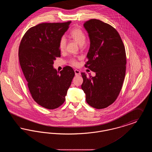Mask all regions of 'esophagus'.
<instances>
[{
    "mask_svg": "<svg viewBox=\"0 0 152 152\" xmlns=\"http://www.w3.org/2000/svg\"><path fill=\"white\" fill-rule=\"evenodd\" d=\"M74 71H75V75H76V76H80V75H81L80 72L79 70H77V69H75Z\"/></svg>",
    "mask_w": 152,
    "mask_h": 152,
    "instance_id": "esophagus-1",
    "label": "esophagus"
}]
</instances>
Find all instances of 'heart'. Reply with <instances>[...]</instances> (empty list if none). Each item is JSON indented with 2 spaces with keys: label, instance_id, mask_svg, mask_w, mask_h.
I'll list each match as a JSON object with an SVG mask.
<instances>
[{
  "label": "heart",
  "instance_id": "heart-1",
  "mask_svg": "<svg viewBox=\"0 0 152 152\" xmlns=\"http://www.w3.org/2000/svg\"><path fill=\"white\" fill-rule=\"evenodd\" d=\"M70 35L73 39L79 44L80 45L82 46L86 43V36L84 32L81 29L79 28H75L71 32ZM66 43V40L65 36H63L61 37L59 41V49L60 50V51H63L65 50ZM71 63L73 65L77 64V61L75 59H72L71 60Z\"/></svg>",
  "mask_w": 152,
  "mask_h": 152
}]
</instances>
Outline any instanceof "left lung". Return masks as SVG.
<instances>
[{
    "label": "left lung",
    "mask_w": 152,
    "mask_h": 152,
    "mask_svg": "<svg viewBox=\"0 0 152 152\" xmlns=\"http://www.w3.org/2000/svg\"><path fill=\"white\" fill-rule=\"evenodd\" d=\"M90 40L86 66L96 73L87 77L81 73V88L87 103L102 109L114 102L123 86L126 70V53L122 39L112 26L97 19L84 22Z\"/></svg>",
    "instance_id": "obj_1"
}]
</instances>
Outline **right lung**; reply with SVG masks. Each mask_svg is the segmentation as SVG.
Here are the masks:
<instances>
[{"label":"right lung","instance_id":"add662e5","mask_svg":"<svg viewBox=\"0 0 152 152\" xmlns=\"http://www.w3.org/2000/svg\"><path fill=\"white\" fill-rule=\"evenodd\" d=\"M71 22L42 23L30 28L23 37L19 59L34 100L45 108L61 105L75 76L70 66L60 72L53 68L60 56L59 41Z\"/></svg>","mask_w":152,"mask_h":152}]
</instances>
